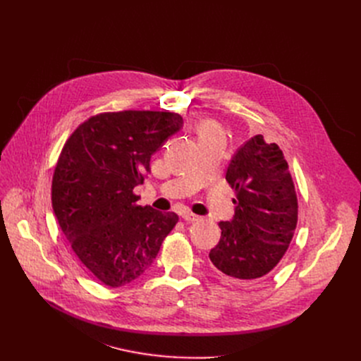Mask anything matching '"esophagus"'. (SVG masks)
<instances>
[{
	"instance_id": "esophagus-1",
	"label": "esophagus",
	"mask_w": 361,
	"mask_h": 361,
	"mask_svg": "<svg viewBox=\"0 0 361 361\" xmlns=\"http://www.w3.org/2000/svg\"><path fill=\"white\" fill-rule=\"evenodd\" d=\"M181 216H183V219H184V221H187V222H195V221H199V216H197V215H195V214H192V212H183V214H181Z\"/></svg>"
}]
</instances>
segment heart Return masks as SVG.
Instances as JSON below:
<instances>
[{
  "mask_svg": "<svg viewBox=\"0 0 361 361\" xmlns=\"http://www.w3.org/2000/svg\"><path fill=\"white\" fill-rule=\"evenodd\" d=\"M215 133H219L218 128L212 123H203L200 126V136H207V135H215Z\"/></svg>",
  "mask_w": 361,
  "mask_h": 361,
  "instance_id": "obj_1",
  "label": "heart"
}]
</instances>
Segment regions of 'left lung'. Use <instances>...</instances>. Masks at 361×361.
Listing matches in <instances>:
<instances>
[{
  "label": "left lung",
  "mask_w": 361,
  "mask_h": 361,
  "mask_svg": "<svg viewBox=\"0 0 361 361\" xmlns=\"http://www.w3.org/2000/svg\"><path fill=\"white\" fill-rule=\"evenodd\" d=\"M225 180L235 190V212L219 222L209 257L226 278L247 283L271 272L288 249L298 214L294 183L279 146L262 135L238 147Z\"/></svg>",
  "instance_id": "8db88e82"
}]
</instances>
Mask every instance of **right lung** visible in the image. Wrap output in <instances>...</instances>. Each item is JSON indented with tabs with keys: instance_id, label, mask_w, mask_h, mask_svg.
Returning a JSON list of instances; mask_svg holds the SVG:
<instances>
[{
	"instance_id": "add662e5",
	"label": "right lung",
	"mask_w": 361,
	"mask_h": 361,
	"mask_svg": "<svg viewBox=\"0 0 361 361\" xmlns=\"http://www.w3.org/2000/svg\"><path fill=\"white\" fill-rule=\"evenodd\" d=\"M181 128L174 112H105L75 128L63 147L52 178L54 214L75 256L111 288L147 271L178 221L174 212L139 206L133 188Z\"/></svg>"
}]
</instances>
